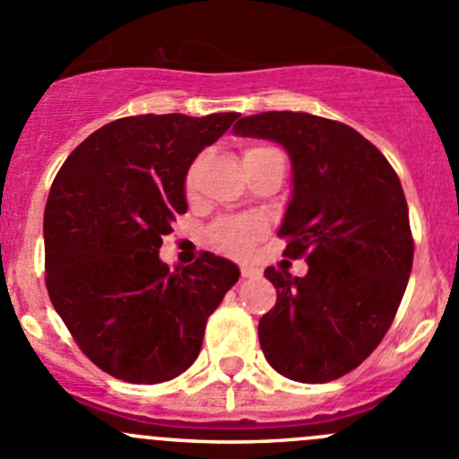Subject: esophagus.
Returning a JSON list of instances; mask_svg holds the SVG:
<instances>
[{
    "mask_svg": "<svg viewBox=\"0 0 459 459\" xmlns=\"http://www.w3.org/2000/svg\"><path fill=\"white\" fill-rule=\"evenodd\" d=\"M262 275L257 266H251V264H242V277L244 280H255V277Z\"/></svg>",
    "mask_w": 459,
    "mask_h": 459,
    "instance_id": "1",
    "label": "esophagus"
}]
</instances>
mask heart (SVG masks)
<instances>
[{"instance_id":"heart-1","label":"heart","mask_w":459,"mask_h":459,"mask_svg":"<svg viewBox=\"0 0 459 459\" xmlns=\"http://www.w3.org/2000/svg\"><path fill=\"white\" fill-rule=\"evenodd\" d=\"M271 151L266 146H253L244 152V157L255 155V152ZM193 184V170L186 178V186L191 188ZM264 221L259 217H224V220L215 221L211 226V242L215 244V248H220L221 253H229V255L242 257L251 251V247L255 244V239L262 235Z\"/></svg>"}]
</instances>
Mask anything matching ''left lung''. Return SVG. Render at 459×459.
I'll return each instance as SVG.
<instances>
[{"label": "left lung", "instance_id": "left-lung-1", "mask_svg": "<svg viewBox=\"0 0 459 459\" xmlns=\"http://www.w3.org/2000/svg\"><path fill=\"white\" fill-rule=\"evenodd\" d=\"M235 135L289 152L293 193L284 255L308 273L266 268L277 302L259 319L264 358L284 377L324 384L364 362L395 317L413 266L409 206L386 157L355 128L311 113L248 115Z\"/></svg>", "mask_w": 459, "mask_h": 459}]
</instances>
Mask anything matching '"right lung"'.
<instances>
[{
    "mask_svg": "<svg viewBox=\"0 0 459 459\" xmlns=\"http://www.w3.org/2000/svg\"><path fill=\"white\" fill-rule=\"evenodd\" d=\"M238 113L137 115L88 135L44 211L46 289L86 358L131 384L178 377L239 268L204 253L170 271L161 238L186 212V173Z\"/></svg>",
    "mask_w": 459,
    "mask_h": 459,
    "instance_id": "1",
    "label": "right lung"
}]
</instances>
